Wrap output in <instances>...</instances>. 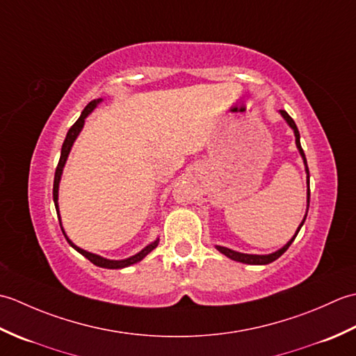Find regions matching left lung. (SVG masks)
Returning a JSON list of instances; mask_svg holds the SVG:
<instances>
[{"instance_id":"8db88e82","label":"left lung","mask_w":356,"mask_h":356,"mask_svg":"<svg viewBox=\"0 0 356 356\" xmlns=\"http://www.w3.org/2000/svg\"><path fill=\"white\" fill-rule=\"evenodd\" d=\"M280 113H282V116L287 120V124H289V125L292 127V130H293V133H295V143H297V147H298V149H300V154L303 156V161H305V165H306V172H307V185H309V168H307V162H306L305 151H303V148H301V143H300V133H298V128H297V125H295L293 119H292L289 115H287V113H286L284 110H280ZM309 199H311V190H307V203H309ZM305 220H306V217H305ZM305 220H303V223H305ZM303 223H301V225L298 226L297 232H295V236H293L289 241H287V245H284L282 249H278V251H277V252H274V254H269V255L241 254V252L231 251V249H228V248H223V246H217V249H218V251H220L222 254H225L226 257H229L231 260L241 261V263H246V264H268V263H272L274 260H277L280 255H283V254L286 252V249L291 246V243L293 241V238L297 237V234H298V231L301 229V226H303Z\"/></svg>"}]
</instances>
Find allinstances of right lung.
I'll use <instances>...</instances> for the list:
<instances>
[{
	"instance_id": "obj_1",
	"label": "right lung",
	"mask_w": 356,
	"mask_h": 356,
	"mask_svg": "<svg viewBox=\"0 0 356 356\" xmlns=\"http://www.w3.org/2000/svg\"><path fill=\"white\" fill-rule=\"evenodd\" d=\"M99 101H101V99L92 101V102H88V104H87V107L84 108V111L81 113L79 119H78L76 122H74V124L70 127V130H69V133H67V136H65V140H64V143H63V148H61V157H59V162H58L56 171H55V180H53V200H55V207H56V213H58V216H59V209H58V186H59V180H61L63 168H64V165H65L67 157H69V153H70V149H72V145H73L74 139L78 138L79 131L82 130V127H84V120H86V118L90 115V111H92V110L96 107V104L99 102ZM61 229H63V228H61ZM63 232H64V231H63ZM64 236H65V232H64ZM65 238H67V241H69V243H70L74 249H76L78 252H81L82 255H84L86 259H88V260L92 261L93 264H96V266L107 268V269H120V268H125V266H130V264L138 263V261H140V260L143 259V257H145L147 254H149L151 251H153V249H154V248L157 246V243H159V240L153 241V243L148 245L145 249H142V251H140L139 254H136V255L130 257V259H125V260H107V259H102V257H99V255L92 254V252H87V251H84V249H81V248H78V246H74L67 236H65Z\"/></svg>"
}]
</instances>
